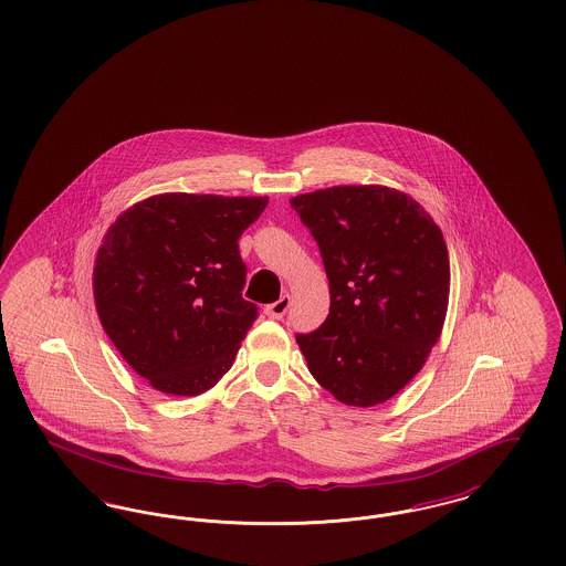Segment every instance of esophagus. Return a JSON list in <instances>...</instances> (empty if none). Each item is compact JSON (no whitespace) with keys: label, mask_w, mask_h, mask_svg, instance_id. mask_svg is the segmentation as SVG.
<instances>
[{"label":"esophagus","mask_w":566,"mask_h":566,"mask_svg":"<svg viewBox=\"0 0 566 566\" xmlns=\"http://www.w3.org/2000/svg\"><path fill=\"white\" fill-rule=\"evenodd\" d=\"M289 307H291V294H282L275 303L265 307V314L272 317V319H282V317L286 316Z\"/></svg>","instance_id":"esophagus-1"}]
</instances>
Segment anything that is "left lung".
<instances>
[{
  "instance_id": "obj_1",
  "label": "left lung",
  "mask_w": 566,
  "mask_h": 566,
  "mask_svg": "<svg viewBox=\"0 0 566 566\" xmlns=\"http://www.w3.org/2000/svg\"><path fill=\"white\" fill-rule=\"evenodd\" d=\"M317 242L331 312L296 343L317 384L375 407L421 370L440 339L451 265L440 227L410 196L340 185L291 200Z\"/></svg>"
}]
</instances>
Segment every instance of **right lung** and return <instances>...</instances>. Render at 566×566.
<instances>
[{"label":"right lung","mask_w":566,"mask_h":566,"mask_svg":"<svg viewBox=\"0 0 566 566\" xmlns=\"http://www.w3.org/2000/svg\"><path fill=\"white\" fill-rule=\"evenodd\" d=\"M268 198L161 193L109 227L94 303L122 358L159 391L198 396L231 368L256 319L238 240Z\"/></svg>","instance_id":"add662e5"}]
</instances>
